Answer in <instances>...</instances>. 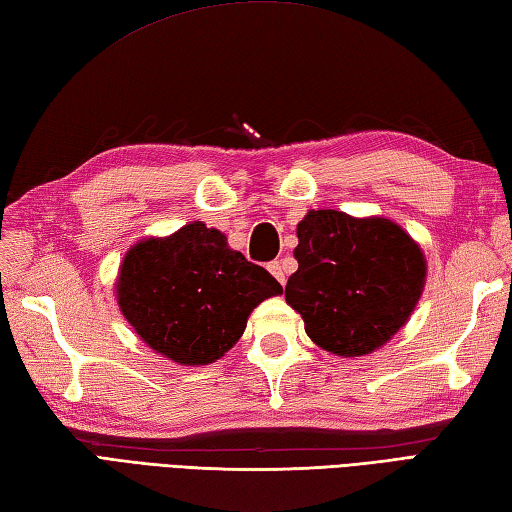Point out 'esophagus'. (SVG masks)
Wrapping results in <instances>:
<instances>
[{
  "label": "esophagus",
  "instance_id": "obj_1",
  "mask_svg": "<svg viewBox=\"0 0 512 512\" xmlns=\"http://www.w3.org/2000/svg\"><path fill=\"white\" fill-rule=\"evenodd\" d=\"M268 270H270V275H273L281 286H286V273H284V266H281L279 259H275V262H270Z\"/></svg>",
  "mask_w": 512,
  "mask_h": 512
}]
</instances>
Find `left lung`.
I'll use <instances>...</instances> for the list:
<instances>
[{
  "label": "left lung",
  "instance_id": "1",
  "mask_svg": "<svg viewBox=\"0 0 512 512\" xmlns=\"http://www.w3.org/2000/svg\"><path fill=\"white\" fill-rule=\"evenodd\" d=\"M297 237L299 268L288 279L286 301L314 343L339 356H363L405 325L427 264L398 224L323 209L303 217Z\"/></svg>",
  "mask_w": 512,
  "mask_h": 512
}]
</instances>
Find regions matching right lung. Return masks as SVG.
Listing matches in <instances>:
<instances>
[{"label":"right lung","instance_id":"1","mask_svg":"<svg viewBox=\"0 0 512 512\" xmlns=\"http://www.w3.org/2000/svg\"><path fill=\"white\" fill-rule=\"evenodd\" d=\"M118 306L151 350L182 365H206L242 336L248 314L281 284L266 268L228 248L202 222L125 255Z\"/></svg>","mask_w":512,"mask_h":512}]
</instances>
